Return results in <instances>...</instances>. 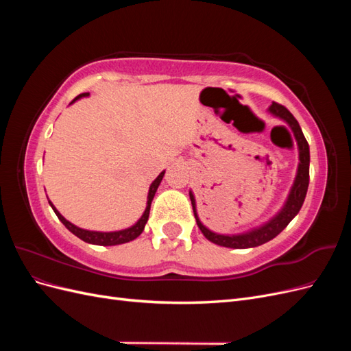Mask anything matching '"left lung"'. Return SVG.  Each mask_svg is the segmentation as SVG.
<instances>
[{"instance_id": "left-lung-1", "label": "left lung", "mask_w": 351, "mask_h": 351, "mask_svg": "<svg viewBox=\"0 0 351 351\" xmlns=\"http://www.w3.org/2000/svg\"><path fill=\"white\" fill-rule=\"evenodd\" d=\"M268 112L272 114L274 117H277V119L282 120L287 125L290 127L294 134V139L297 142V149H299V165H297L294 183L290 189L289 196H287L284 202L282 208L277 212V214L265 222V224L244 232H239V234H219V232L212 231L206 226H204V222L200 221L197 215L195 195L192 190H190L189 196H190V200H192L193 214L197 222V227L200 228L202 234H204L209 241L218 244V246H224L230 249H249V247L261 246V244L272 240L274 237H277L280 232L290 224V221L299 214V210L304 202L307 187H309V162H311L309 145H307V141L304 139V134L300 129L299 123H297L294 115L285 107H282V105L277 102H272L268 107Z\"/></svg>"}]
</instances>
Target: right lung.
I'll list each match as a JSON object with an SVG mask.
<instances>
[{
  "label": "right lung",
  "instance_id": "right-lung-1",
  "mask_svg": "<svg viewBox=\"0 0 351 351\" xmlns=\"http://www.w3.org/2000/svg\"><path fill=\"white\" fill-rule=\"evenodd\" d=\"M86 97H89V92L79 95V97H76V98H74V99L70 102V105L74 104L76 101H79V99H82V98H86ZM164 174H165V171H162L161 174H159V176L154 180L152 184L149 186V192H147V200H146V208H145V210H143L142 217H141L139 219H137L132 227L124 228V230H119V231H92V230L80 228V227H77V226L71 224L70 221H67L64 217H62V215L60 214V212H58V209H57L54 205H52L51 200H48V202H49L51 208L54 209V212H56V215L58 217V219L62 222V224L66 226V228H67L69 231H71L73 234L77 236L80 240L86 241V243H90V244H97V246H117V244L129 243V241L137 239V237H139V236L142 234V231L145 230V226H146V222H147V218H149V210H151L152 199H154V196H155V193H156V190H158L159 184H161V182H162Z\"/></svg>",
  "mask_w": 351,
  "mask_h": 351
}]
</instances>
